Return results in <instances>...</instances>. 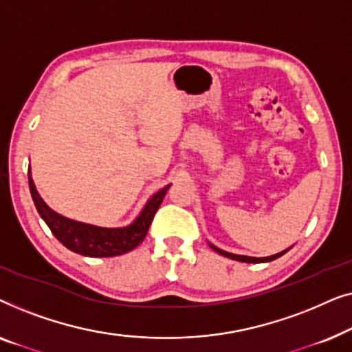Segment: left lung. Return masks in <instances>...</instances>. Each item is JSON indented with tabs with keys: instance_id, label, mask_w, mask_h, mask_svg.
Wrapping results in <instances>:
<instances>
[{
	"instance_id": "8db88e82",
	"label": "left lung",
	"mask_w": 352,
	"mask_h": 352,
	"mask_svg": "<svg viewBox=\"0 0 352 352\" xmlns=\"http://www.w3.org/2000/svg\"><path fill=\"white\" fill-rule=\"evenodd\" d=\"M208 245L211 248L214 250L216 253H219V254H223V256H226V258H230V259H235V261H240V263H269V261H274V259H277V258H280L282 254H285L288 250L290 248H287V250H283V252H280V253H276V254H272V256H266V258H254V256H245V254H234V253H229V252H224V250H221V248H218V247H214L213 243H210L208 242Z\"/></svg>"
}]
</instances>
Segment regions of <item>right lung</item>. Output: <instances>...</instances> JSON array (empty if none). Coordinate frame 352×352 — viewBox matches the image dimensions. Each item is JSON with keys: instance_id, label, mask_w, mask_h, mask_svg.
Here are the masks:
<instances>
[{"instance_id": "right-lung-1", "label": "right lung", "mask_w": 352, "mask_h": 352, "mask_svg": "<svg viewBox=\"0 0 352 352\" xmlns=\"http://www.w3.org/2000/svg\"><path fill=\"white\" fill-rule=\"evenodd\" d=\"M28 186H30V194L38 213L47 224V228L51 229V232L54 234V237L70 252L89 258L120 256V254L136 248L146 239L153 216L160 208L166 190L171 187V184H168L155 192L129 224L122 226V228H102V226L81 223V221L67 218V216L52 210L38 194L30 168H28Z\"/></svg>"}]
</instances>
